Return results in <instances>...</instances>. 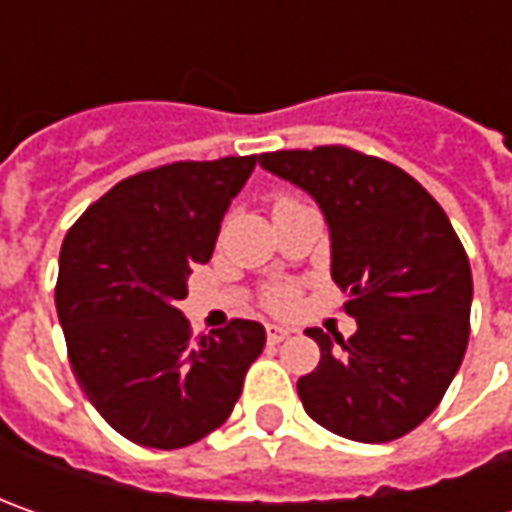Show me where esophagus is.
<instances>
[{
  "label": "esophagus",
  "instance_id": "obj_1",
  "mask_svg": "<svg viewBox=\"0 0 512 512\" xmlns=\"http://www.w3.org/2000/svg\"><path fill=\"white\" fill-rule=\"evenodd\" d=\"M293 330L290 327H282V325H267V342L270 344H279L285 342L287 336H290Z\"/></svg>",
  "mask_w": 512,
  "mask_h": 512
}]
</instances>
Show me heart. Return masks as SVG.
<instances>
[{
    "instance_id": "obj_1",
    "label": "heart",
    "mask_w": 512,
    "mask_h": 512,
    "mask_svg": "<svg viewBox=\"0 0 512 512\" xmlns=\"http://www.w3.org/2000/svg\"><path fill=\"white\" fill-rule=\"evenodd\" d=\"M279 202H287V199H279ZM276 202V205H279ZM296 302V293L290 290V287H273L270 293H267V305L273 307V310H287V307Z\"/></svg>"
}]
</instances>
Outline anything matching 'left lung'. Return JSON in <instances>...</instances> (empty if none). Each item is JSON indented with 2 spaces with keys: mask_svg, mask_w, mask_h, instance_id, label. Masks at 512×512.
<instances>
[{
  "mask_svg": "<svg viewBox=\"0 0 512 512\" xmlns=\"http://www.w3.org/2000/svg\"><path fill=\"white\" fill-rule=\"evenodd\" d=\"M259 165L325 213L350 339L305 330L322 359L299 379L307 416L364 444L402 439L439 407L467 350L473 276L442 205L402 168L350 148L276 150Z\"/></svg>",
  "mask_w": 512,
  "mask_h": 512,
  "instance_id": "obj_1",
  "label": "left lung"
}]
</instances>
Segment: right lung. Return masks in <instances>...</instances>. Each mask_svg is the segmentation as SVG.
<instances>
[{"mask_svg": "<svg viewBox=\"0 0 512 512\" xmlns=\"http://www.w3.org/2000/svg\"><path fill=\"white\" fill-rule=\"evenodd\" d=\"M256 156L136 173L93 202L59 253L56 313L70 367L130 442L176 450L225 424L265 327L233 319L193 339L179 302L213 256L219 225Z\"/></svg>", "mask_w": 512, "mask_h": 512, "instance_id": "1", "label": "right lung"}]
</instances>
